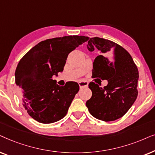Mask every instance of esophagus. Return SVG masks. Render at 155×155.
Listing matches in <instances>:
<instances>
[{"label":"esophagus","instance_id":"34e87169","mask_svg":"<svg viewBox=\"0 0 155 155\" xmlns=\"http://www.w3.org/2000/svg\"><path fill=\"white\" fill-rule=\"evenodd\" d=\"M79 85L80 88H81L86 87V86H88V82H86V81H81V82H79Z\"/></svg>","mask_w":155,"mask_h":155}]
</instances>
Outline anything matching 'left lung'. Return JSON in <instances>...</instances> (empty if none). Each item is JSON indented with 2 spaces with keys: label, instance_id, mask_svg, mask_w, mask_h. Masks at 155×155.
<instances>
[{
  "label": "left lung",
  "instance_id": "1",
  "mask_svg": "<svg viewBox=\"0 0 155 155\" xmlns=\"http://www.w3.org/2000/svg\"><path fill=\"white\" fill-rule=\"evenodd\" d=\"M87 48L98 49L94 59L93 76L107 80L104 88L90 82L92 96L86 103L89 113L101 120L113 121L126 113L137 97L139 73L128 51L116 43L98 37L90 38Z\"/></svg>",
  "mask_w": 155,
  "mask_h": 155
}]
</instances>
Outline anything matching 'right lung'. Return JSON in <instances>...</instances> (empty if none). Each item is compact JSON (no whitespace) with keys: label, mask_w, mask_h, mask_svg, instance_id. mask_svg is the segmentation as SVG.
<instances>
[{"label":"right lung","mask_w":155,"mask_h":155,"mask_svg":"<svg viewBox=\"0 0 155 155\" xmlns=\"http://www.w3.org/2000/svg\"><path fill=\"white\" fill-rule=\"evenodd\" d=\"M88 39L79 35L48 39L33 47L20 60L15 84L22 92V106L38 122L52 123L67 115L79 86L69 81L60 86L52 78L63 71L69 54Z\"/></svg>","instance_id":"right-lung-1"}]
</instances>
